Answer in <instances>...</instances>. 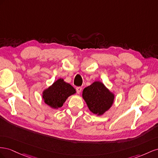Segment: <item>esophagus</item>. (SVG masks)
I'll use <instances>...</instances> for the list:
<instances>
[{
  "label": "esophagus",
  "mask_w": 158,
  "mask_h": 158,
  "mask_svg": "<svg viewBox=\"0 0 158 158\" xmlns=\"http://www.w3.org/2000/svg\"><path fill=\"white\" fill-rule=\"evenodd\" d=\"M81 90H82V87H76V91L78 94H80V93L81 92Z\"/></svg>",
  "instance_id": "1"
}]
</instances>
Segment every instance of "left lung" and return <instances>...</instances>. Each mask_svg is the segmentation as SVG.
Returning a JSON list of instances; mask_svg holds the SVG:
<instances>
[{
  "instance_id": "1",
  "label": "left lung",
  "mask_w": 158,
  "mask_h": 158,
  "mask_svg": "<svg viewBox=\"0 0 158 158\" xmlns=\"http://www.w3.org/2000/svg\"><path fill=\"white\" fill-rule=\"evenodd\" d=\"M83 98L93 113L101 115L109 110L114 101V94L101 82L96 81L85 88Z\"/></svg>"
}]
</instances>
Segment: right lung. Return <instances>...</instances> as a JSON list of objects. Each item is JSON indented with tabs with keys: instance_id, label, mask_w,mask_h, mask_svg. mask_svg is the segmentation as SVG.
Segmentation results:
<instances>
[{
	"instance_id": "add662e5",
	"label": "right lung",
	"mask_w": 158,
	"mask_h": 158,
	"mask_svg": "<svg viewBox=\"0 0 158 158\" xmlns=\"http://www.w3.org/2000/svg\"><path fill=\"white\" fill-rule=\"evenodd\" d=\"M75 89L64 79H60L43 93L46 104L53 109H58L64 105L67 97L75 93Z\"/></svg>"
}]
</instances>
